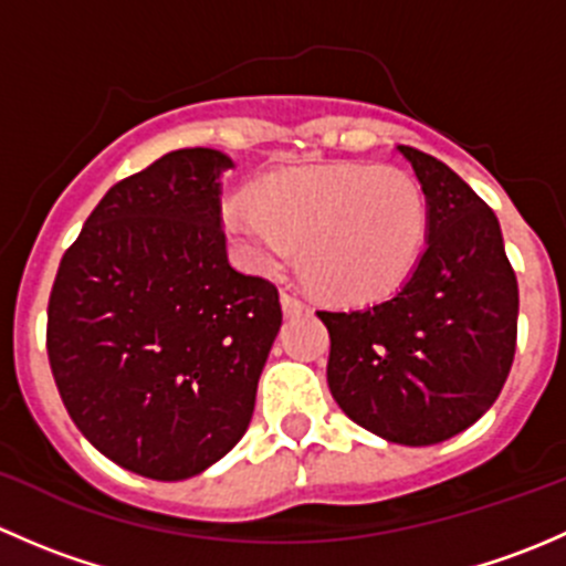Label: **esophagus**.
<instances>
[{
    "label": "esophagus",
    "mask_w": 566,
    "mask_h": 566,
    "mask_svg": "<svg viewBox=\"0 0 566 566\" xmlns=\"http://www.w3.org/2000/svg\"><path fill=\"white\" fill-rule=\"evenodd\" d=\"M282 310H284V315L293 317V315H301V312L306 310V304L301 298H295V295L282 293Z\"/></svg>",
    "instance_id": "obj_1"
}]
</instances>
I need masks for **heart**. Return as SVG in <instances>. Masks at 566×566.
Segmentation results:
<instances>
[{
	"label": "heart",
	"instance_id": "1",
	"mask_svg": "<svg viewBox=\"0 0 566 566\" xmlns=\"http://www.w3.org/2000/svg\"><path fill=\"white\" fill-rule=\"evenodd\" d=\"M221 224L247 271L268 276L298 247L312 287L361 304L413 273L427 241V199L405 169L334 164L271 177L260 193H232Z\"/></svg>",
	"mask_w": 566,
	"mask_h": 566
}]
</instances>
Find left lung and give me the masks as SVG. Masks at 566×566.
<instances>
[{"mask_svg":"<svg viewBox=\"0 0 566 566\" xmlns=\"http://www.w3.org/2000/svg\"><path fill=\"white\" fill-rule=\"evenodd\" d=\"M427 199V247L397 293L317 312L331 336L328 389L364 430L430 447L495 402L517 339V279L499 219L458 172L397 147Z\"/></svg>","mask_w":566,"mask_h":566,"instance_id":"left-lung-1","label":"left lung"}]
</instances>
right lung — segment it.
Here are the masks:
<instances>
[{"label": "right lung", "instance_id": "right-lung-1", "mask_svg": "<svg viewBox=\"0 0 566 566\" xmlns=\"http://www.w3.org/2000/svg\"><path fill=\"white\" fill-rule=\"evenodd\" d=\"M232 167L186 147L108 188L49 298V361L73 424L158 482L197 476L241 441L282 325L276 287L227 260Z\"/></svg>", "mask_w": 566, "mask_h": 566}]
</instances>
